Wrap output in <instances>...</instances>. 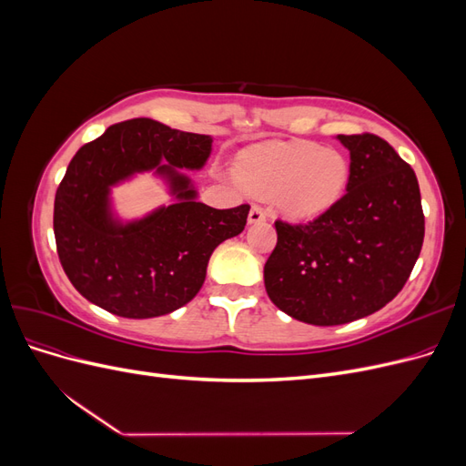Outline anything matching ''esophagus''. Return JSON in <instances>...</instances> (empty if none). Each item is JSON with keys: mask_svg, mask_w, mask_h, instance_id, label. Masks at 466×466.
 <instances>
[{"mask_svg": "<svg viewBox=\"0 0 466 466\" xmlns=\"http://www.w3.org/2000/svg\"><path fill=\"white\" fill-rule=\"evenodd\" d=\"M266 221V211L260 206H252L248 211V223H260Z\"/></svg>", "mask_w": 466, "mask_h": 466, "instance_id": "34e87169", "label": "esophagus"}]
</instances>
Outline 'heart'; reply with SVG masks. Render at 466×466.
<instances>
[{
	"mask_svg": "<svg viewBox=\"0 0 466 466\" xmlns=\"http://www.w3.org/2000/svg\"><path fill=\"white\" fill-rule=\"evenodd\" d=\"M235 175L248 192L276 198L288 216L307 219L340 200L350 163L340 151L315 142H270L238 155Z\"/></svg>",
	"mask_w": 466,
	"mask_h": 466,
	"instance_id": "b5f03b06",
	"label": "heart"
}]
</instances>
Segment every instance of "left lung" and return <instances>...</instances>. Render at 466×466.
Segmentation results:
<instances>
[{
	"label": "left lung",
	"mask_w": 466,
	"mask_h": 466,
	"mask_svg": "<svg viewBox=\"0 0 466 466\" xmlns=\"http://www.w3.org/2000/svg\"><path fill=\"white\" fill-rule=\"evenodd\" d=\"M350 151L346 194L309 223L278 219L264 264L272 303L317 324L351 322L397 298L424 243L418 178L383 137L338 136Z\"/></svg>",
	"instance_id": "1"
}]
</instances>
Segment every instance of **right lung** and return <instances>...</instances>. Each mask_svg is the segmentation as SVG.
Instances as JSON below:
<instances>
[{"mask_svg": "<svg viewBox=\"0 0 466 466\" xmlns=\"http://www.w3.org/2000/svg\"><path fill=\"white\" fill-rule=\"evenodd\" d=\"M211 153V136L132 118L86 144L69 163L54 200L56 248L74 288L105 311L151 319L177 311L200 291L211 252L241 233L248 204L216 209L196 200L192 180ZM159 174L176 204L122 224L109 187L136 172Z\"/></svg>", "mask_w": 466, "mask_h": 466, "instance_id": "1", "label": "right lung"}]
</instances>
